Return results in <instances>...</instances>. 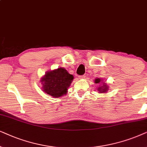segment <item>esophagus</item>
Wrapping results in <instances>:
<instances>
[{"label": "esophagus", "mask_w": 147, "mask_h": 147, "mask_svg": "<svg viewBox=\"0 0 147 147\" xmlns=\"http://www.w3.org/2000/svg\"><path fill=\"white\" fill-rule=\"evenodd\" d=\"M85 75H81V76H79V79H85Z\"/></svg>", "instance_id": "1"}]
</instances>
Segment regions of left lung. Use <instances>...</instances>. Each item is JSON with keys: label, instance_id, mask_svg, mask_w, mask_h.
Instances as JSON below:
<instances>
[{"label": "left lung", "instance_id": "obj_1", "mask_svg": "<svg viewBox=\"0 0 147 147\" xmlns=\"http://www.w3.org/2000/svg\"><path fill=\"white\" fill-rule=\"evenodd\" d=\"M95 84H97V91L99 93H106L109 90V86L106 83L103 81V79L97 78L94 80Z\"/></svg>", "mask_w": 147, "mask_h": 147}]
</instances>
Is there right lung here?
Returning a JSON list of instances; mask_svg holds the SVG:
<instances>
[{
  "instance_id": "add662e5",
  "label": "right lung",
  "mask_w": 147,
  "mask_h": 147,
  "mask_svg": "<svg viewBox=\"0 0 147 147\" xmlns=\"http://www.w3.org/2000/svg\"><path fill=\"white\" fill-rule=\"evenodd\" d=\"M73 79V75L64 68L48 70L40 79L42 90L50 96L58 98L66 95Z\"/></svg>"
}]
</instances>
